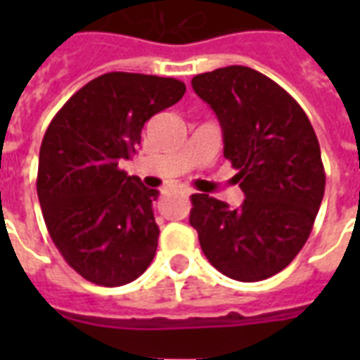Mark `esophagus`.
<instances>
[{"label": "esophagus", "mask_w": 360, "mask_h": 360, "mask_svg": "<svg viewBox=\"0 0 360 360\" xmlns=\"http://www.w3.org/2000/svg\"><path fill=\"white\" fill-rule=\"evenodd\" d=\"M175 191H177V192H183V194H191V191H188V188H185V186H177Z\"/></svg>", "instance_id": "obj_1"}]
</instances>
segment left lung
I'll list each match as a JSON object with an SVG mask.
<instances>
[{
    "label": "left lung",
    "instance_id": "obj_1",
    "mask_svg": "<svg viewBox=\"0 0 360 360\" xmlns=\"http://www.w3.org/2000/svg\"><path fill=\"white\" fill-rule=\"evenodd\" d=\"M222 127L224 157L245 192L239 209L192 194L191 226L209 263L239 282L280 273L301 252L325 192L318 136L295 98L262 72L231 65L192 78Z\"/></svg>",
    "mask_w": 360,
    "mask_h": 360
}]
</instances>
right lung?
<instances>
[{"mask_svg":"<svg viewBox=\"0 0 360 360\" xmlns=\"http://www.w3.org/2000/svg\"><path fill=\"white\" fill-rule=\"evenodd\" d=\"M185 91L175 78L108 72L78 89L46 129L37 174L42 217L65 262L93 284H129L151 265L158 191L121 162L134 157L146 121Z\"/></svg>","mask_w":360,"mask_h":360,"instance_id":"add662e5","label":"right lung"}]
</instances>
